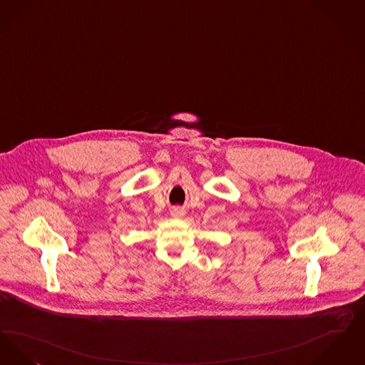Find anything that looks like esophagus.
I'll return each instance as SVG.
<instances>
[{"label":"esophagus","instance_id":"34e87169","mask_svg":"<svg viewBox=\"0 0 365 365\" xmlns=\"http://www.w3.org/2000/svg\"><path fill=\"white\" fill-rule=\"evenodd\" d=\"M182 214H184L182 210L178 208V207H175V208L172 210V215H173V217H182Z\"/></svg>","mask_w":365,"mask_h":365}]
</instances>
